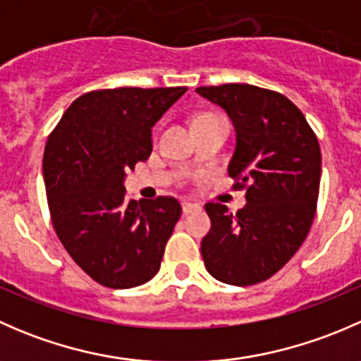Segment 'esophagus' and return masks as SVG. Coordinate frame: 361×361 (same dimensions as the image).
I'll list each match as a JSON object with an SVG mask.
<instances>
[{
  "mask_svg": "<svg viewBox=\"0 0 361 361\" xmlns=\"http://www.w3.org/2000/svg\"><path fill=\"white\" fill-rule=\"evenodd\" d=\"M181 209H183V214H190V213H194V211L201 209V206H199V204H195V202L185 201L183 204H181Z\"/></svg>",
  "mask_w": 361,
  "mask_h": 361,
  "instance_id": "esophagus-1",
  "label": "esophagus"
}]
</instances>
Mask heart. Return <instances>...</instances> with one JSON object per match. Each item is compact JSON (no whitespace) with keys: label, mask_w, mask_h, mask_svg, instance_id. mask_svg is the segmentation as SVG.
<instances>
[{"label":"heart","mask_w":361,"mask_h":361,"mask_svg":"<svg viewBox=\"0 0 361 361\" xmlns=\"http://www.w3.org/2000/svg\"><path fill=\"white\" fill-rule=\"evenodd\" d=\"M211 115H213V113H201V115H197V116H195V120H199V118H204V116H211ZM195 120H194V122H195Z\"/></svg>","instance_id":"1"}]
</instances>
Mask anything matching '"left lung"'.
Here are the masks:
<instances>
[{"instance_id":"obj_1","label":"left lung","mask_w":361,"mask_h":361,"mask_svg":"<svg viewBox=\"0 0 361 361\" xmlns=\"http://www.w3.org/2000/svg\"><path fill=\"white\" fill-rule=\"evenodd\" d=\"M231 116L235 150L228 176L246 188L232 214L207 202L211 228L201 243L207 272L227 285L250 286L274 276L305 241L316 213L322 152L302 111L274 90L248 83L199 87Z\"/></svg>"}]
</instances>
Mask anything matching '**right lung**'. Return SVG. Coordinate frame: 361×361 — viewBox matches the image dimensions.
Returning a JSON list of instances; mask_svg holds the SVG:
<instances>
[{"mask_svg":"<svg viewBox=\"0 0 361 361\" xmlns=\"http://www.w3.org/2000/svg\"><path fill=\"white\" fill-rule=\"evenodd\" d=\"M187 87L92 90L49 136L43 180L54 228L94 281L123 290L150 281L180 220L174 197L127 201L123 180L152 154V127Z\"/></svg>","mask_w":361,"mask_h":361,"instance_id":"1","label":"right lung"}]
</instances>
